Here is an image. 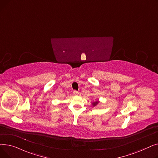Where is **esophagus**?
<instances>
[{"label": "esophagus", "mask_w": 158, "mask_h": 158, "mask_svg": "<svg viewBox=\"0 0 158 158\" xmlns=\"http://www.w3.org/2000/svg\"><path fill=\"white\" fill-rule=\"evenodd\" d=\"M73 95H78V94H79V92H77V91H76V90H73Z\"/></svg>", "instance_id": "esophagus-1"}]
</instances>
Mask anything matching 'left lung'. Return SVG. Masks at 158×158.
<instances>
[{"mask_svg": "<svg viewBox=\"0 0 158 158\" xmlns=\"http://www.w3.org/2000/svg\"><path fill=\"white\" fill-rule=\"evenodd\" d=\"M98 101H96V102H94V103H93V105H94V106H96V105H97V104H98Z\"/></svg>", "mask_w": 158, "mask_h": 158, "instance_id": "1", "label": "left lung"}]
</instances>
